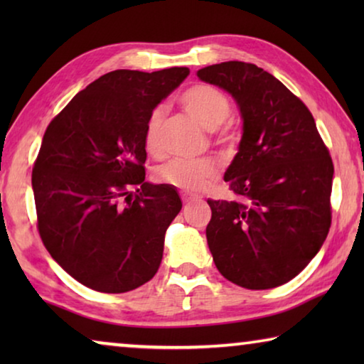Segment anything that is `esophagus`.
<instances>
[{
	"instance_id": "1",
	"label": "esophagus",
	"mask_w": 364,
	"mask_h": 364,
	"mask_svg": "<svg viewBox=\"0 0 364 364\" xmlns=\"http://www.w3.org/2000/svg\"><path fill=\"white\" fill-rule=\"evenodd\" d=\"M181 199H183V202L184 204H189V202H193V200H197V199H200L199 196H196V194H189V193H181Z\"/></svg>"
}]
</instances>
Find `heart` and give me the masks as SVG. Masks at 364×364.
<instances>
[{
    "label": "heart",
    "instance_id": "obj_1",
    "mask_svg": "<svg viewBox=\"0 0 364 364\" xmlns=\"http://www.w3.org/2000/svg\"><path fill=\"white\" fill-rule=\"evenodd\" d=\"M180 102L193 119L207 130H215L220 143L232 141L230 127H221L231 114V104L223 91L208 83H194L188 86L180 96ZM165 112L162 107L154 109L144 125L143 143L144 149L159 156L160 133H162ZM218 165L213 157L173 159L157 168V178L162 183L178 189L197 191L217 175Z\"/></svg>",
    "mask_w": 364,
    "mask_h": 364
}]
</instances>
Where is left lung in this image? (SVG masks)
I'll return each instance as SVG.
<instances>
[{
  "label": "left lung",
  "instance_id": "left-lung-1",
  "mask_svg": "<svg viewBox=\"0 0 364 364\" xmlns=\"http://www.w3.org/2000/svg\"><path fill=\"white\" fill-rule=\"evenodd\" d=\"M197 77L226 90L244 120L225 173L234 200H212L207 244L221 274L263 291L295 278L328 236L334 165L308 107L255 64L228 60Z\"/></svg>",
  "mask_w": 364,
  "mask_h": 364
}]
</instances>
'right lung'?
Segmentation results:
<instances>
[{
    "instance_id": "1",
    "label": "right lung",
    "mask_w": 364,
    "mask_h": 364,
    "mask_svg": "<svg viewBox=\"0 0 364 364\" xmlns=\"http://www.w3.org/2000/svg\"><path fill=\"white\" fill-rule=\"evenodd\" d=\"M188 67L114 70L49 123L33 164L36 228L73 279L122 294L151 281L181 210L173 186L144 181V125Z\"/></svg>"
}]
</instances>
